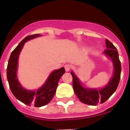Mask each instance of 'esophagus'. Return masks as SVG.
Segmentation results:
<instances>
[{"instance_id": "obj_1", "label": "esophagus", "mask_w": 130, "mask_h": 130, "mask_svg": "<svg viewBox=\"0 0 130 130\" xmlns=\"http://www.w3.org/2000/svg\"><path fill=\"white\" fill-rule=\"evenodd\" d=\"M64 68H65V70L66 71V72H69V71L71 69H72V65H70V64H66L65 66H64Z\"/></svg>"}]
</instances>
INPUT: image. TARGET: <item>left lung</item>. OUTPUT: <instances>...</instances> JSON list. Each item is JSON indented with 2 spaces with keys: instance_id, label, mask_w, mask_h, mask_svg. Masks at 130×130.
<instances>
[{
  "instance_id": "obj_1",
  "label": "left lung",
  "mask_w": 130,
  "mask_h": 130,
  "mask_svg": "<svg viewBox=\"0 0 130 130\" xmlns=\"http://www.w3.org/2000/svg\"><path fill=\"white\" fill-rule=\"evenodd\" d=\"M105 43L107 49L104 53L112 60L115 71L113 77L105 88L100 90L84 88L73 72H71L73 78V88L74 92L79 100L87 105H97L99 103L103 104L106 102L116 91L120 82L121 64L119 60V53L114 45L107 39L105 40Z\"/></svg>"
}]
</instances>
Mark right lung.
Wrapping results in <instances>:
<instances>
[{"label":"right lung","instance_id":"right-lung-1","mask_svg":"<svg viewBox=\"0 0 130 130\" xmlns=\"http://www.w3.org/2000/svg\"><path fill=\"white\" fill-rule=\"evenodd\" d=\"M40 36L38 34H32L24 38L11 52L7 66V79L10 90L15 97L26 105L29 106L33 105L37 107L47 105L51 102L56 92L60 78L65 73V70L63 67L53 72L45 83L37 90H25L21 86L16 75L19 55L26 41Z\"/></svg>","mask_w":130,"mask_h":130}]
</instances>
